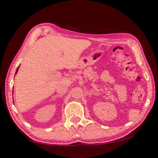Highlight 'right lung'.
Masks as SVG:
<instances>
[{
	"instance_id": "right-lung-1",
	"label": "right lung",
	"mask_w": 158,
	"mask_h": 158,
	"mask_svg": "<svg viewBox=\"0 0 158 158\" xmlns=\"http://www.w3.org/2000/svg\"><path fill=\"white\" fill-rule=\"evenodd\" d=\"M19 66L18 67V68H17V69H16V73H15V74L17 73H18V70H19Z\"/></svg>"
}]
</instances>
